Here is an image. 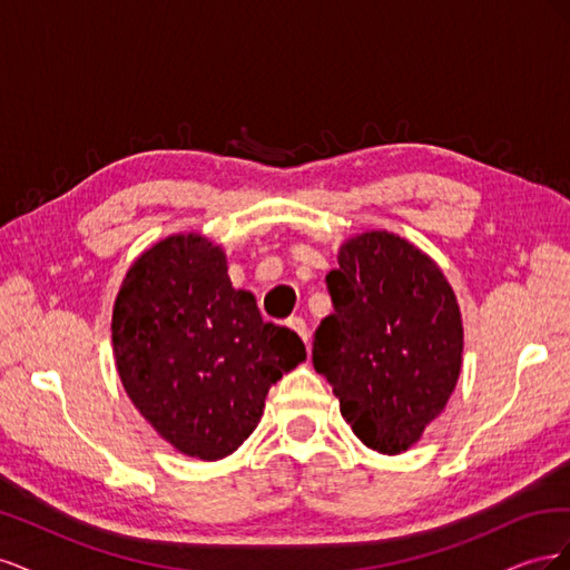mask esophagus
<instances>
[{"label": "esophagus", "mask_w": 570, "mask_h": 570, "mask_svg": "<svg viewBox=\"0 0 570 570\" xmlns=\"http://www.w3.org/2000/svg\"><path fill=\"white\" fill-rule=\"evenodd\" d=\"M287 325L292 327V331H295L304 342H308V331H306V321L302 318V316H289L287 318Z\"/></svg>", "instance_id": "34e87169"}]
</instances>
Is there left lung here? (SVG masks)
I'll return each instance as SVG.
<instances>
[{"label":"left lung","mask_w":570,"mask_h":570,"mask_svg":"<svg viewBox=\"0 0 570 570\" xmlns=\"http://www.w3.org/2000/svg\"><path fill=\"white\" fill-rule=\"evenodd\" d=\"M337 264L325 275L333 314L314 333V368L361 442L406 452L459 381L456 297L435 262L392 233L350 239Z\"/></svg>","instance_id":"8db88e82"}]
</instances>
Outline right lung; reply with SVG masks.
I'll return each mask as SVG.
<instances>
[{"instance_id": "right-lung-1", "label": "right lung", "mask_w": 570, "mask_h": 570, "mask_svg": "<svg viewBox=\"0 0 570 570\" xmlns=\"http://www.w3.org/2000/svg\"><path fill=\"white\" fill-rule=\"evenodd\" d=\"M118 375L137 411L187 456L216 461L243 444L268 387L306 358L289 327L266 323L235 289L226 254L202 235L145 252L114 304Z\"/></svg>"}]
</instances>
